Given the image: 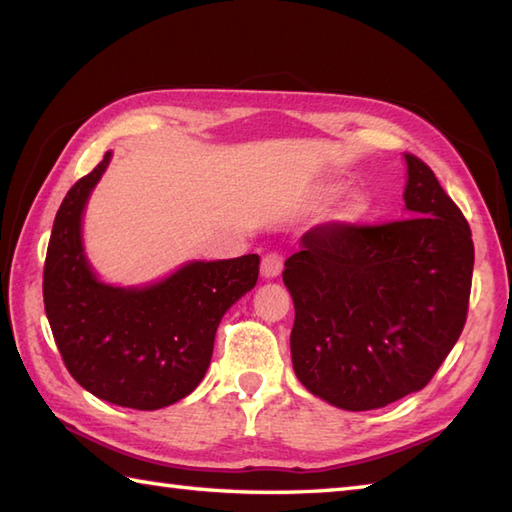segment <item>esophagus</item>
Listing matches in <instances>:
<instances>
[{
    "label": "esophagus",
    "instance_id": "obj_1",
    "mask_svg": "<svg viewBox=\"0 0 512 512\" xmlns=\"http://www.w3.org/2000/svg\"><path fill=\"white\" fill-rule=\"evenodd\" d=\"M281 268H284V257H281L279 253H266L262 257V275L266 279H275L279 277Z\"/></svg>",
    "mask_w": 512,
    "mask_h": 512
}]
</instances>
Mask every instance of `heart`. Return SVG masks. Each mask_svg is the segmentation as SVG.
<instances>
[{
  "instance_id": "b5f03b06",
  "label": "heart",
  "mask_w": 512,
  "mask_h": 512,
  "mask_svg": "<svg viewBox=\"0 0 512 512\" xmlns=\"http://www.w3.org/2000/svg\"><path fill=\"white\" fill-rule=\"evenodd\" d=\"M336 193H339V187H328L323 191V198H332V195H336ZM367 209H369V202H367L365 195L354 193L343 202V206L339 209V215H336V217H339L341 222L352 224V222L361 220V217L367 213Z\"/></svg>"
}]
</instances>
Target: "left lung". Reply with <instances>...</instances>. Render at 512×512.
Wrapping results in <instances>:
<instances>
[{"label":"left lung","instance_id":"8db88e82","mask_svg":"<svg viewBox=\"0 0 512 512\" xmlns=\"http://www.w3.org/2000/svg\"><path fill=\"white\" fill-rule=\"evenodd\" d=\"M405 160L407 220L319 224L286 259L292 367L310 394L347 411L427 387L469 312L471 226L436 173Z\"/></svg>","mask_w":512,"mask_h":512}]
</instances>
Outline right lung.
I'll return each instance as SVG.
<instances>
[{
  "label": "right lung",
  "mask_w": 512,
  "mask_h": 512,
  "mask_svg": "<svg viewBox=\"0 0 512 512\" xmlns=\"http://www.w3.org/2000/svg\"><path fill=\"white\" fill-rule=\"evenodd\" d=\"M110 158L107 151L59 206L43 303L76 383L112 405L154 411L200 385L224 312L257 284L259 255L191 262L145 288L103 284L83 253L81 217Z\"/></svg>",
  "instance_id": "add662e5"
}]
</instances>
